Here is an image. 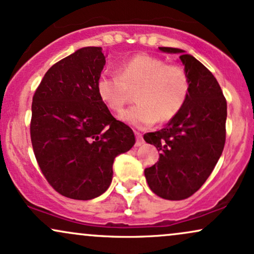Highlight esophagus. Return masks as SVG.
I'll list each match as a JSON object with an SVG mask.
<instances>
[{
  "mask_svg": "<svg viewBox=\"0 0 254 254\" xmlns=\"http://www.w3.org/2000/svg\"><path fill=\"white\" fill-rule=\"evenodd\" d=\"M135 135H136V146H141L142 144H144V139H142V136H141V134L140 133H135Z\"/></svg>",
  "mask_w": 254,
  "mask_h": 254,
  "instance_id": "34e87169",
  "label": "esophagus"
}]
</instances>
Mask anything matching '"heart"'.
<instances>
[{
	"instance_id": "b5f03b06",
	"label": "heart",
	"mask_w": 254,
	"mask_h": 254,
	"mask_svg": "<svg viewBox=\"0 0 254 254\" xmlns=\"http://www.w3.org/2000/svg\"><path fill=\"white\" fill-rule=\"evenodd\" d=\"M118 72H102L96 80L101 101L113 112H121L135 92L138 104L122 112L119 118L136 128H147L156 122H168L175 118L190 90L187 71L178 64L150 55H135L122 62Z\"/></svg>"
}]
</instances>
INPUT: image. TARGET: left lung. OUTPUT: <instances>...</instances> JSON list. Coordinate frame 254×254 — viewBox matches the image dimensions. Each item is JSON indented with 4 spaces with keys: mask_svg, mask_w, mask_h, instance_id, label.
I'll return each mask as SVG.
<instances>
[{
    "mask_svg": "<svg viewBox=\"0 0 254 254\" xmlns=\"http://www.w3.org/2000/svg\"><path fill=\"white\" fill-rule=\"evenodd\" d=\"M159 50L181 53L190 90L183 108L165 128L144 135L146 142L160 151L159 162L145 169V177L159 197L180 201L203 186L221 157L227 102L215 77L195 57L174 47Z\"/></svg>",
    "mask_w": 254,
    "mask_h": 254,
    "instance_id": "obj_1",
    "label": "left lung"
}]
</instances>
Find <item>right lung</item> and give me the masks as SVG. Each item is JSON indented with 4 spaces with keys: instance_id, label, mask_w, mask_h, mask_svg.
Listing matches in <instances>:
<instances>
[{
    "instance_id": "1",
    "label": "right lung",
    "mask_w": 254,
    "mask_h": 254,
    "mask_svg": "<svg viewBox=\"0 0 254 254\" xmlns=\"http://www.w3.org/2000/svg\"><path fill=\"white\" fill-rule=\"evenodd\" d=\"M104 64L101 47L77 50L49 68L33 96L34 156L50 186L68 198L102 195L116 156L135 144L133 130L97 95Z\"/></svg>"
}]
</instances>
